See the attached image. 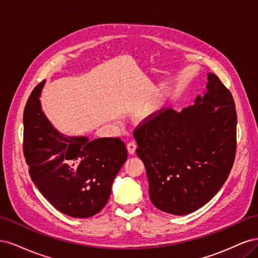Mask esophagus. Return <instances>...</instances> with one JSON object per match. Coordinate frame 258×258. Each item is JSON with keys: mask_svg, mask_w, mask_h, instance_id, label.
Instances as JSON below:
<instances>
[{"mask_svg": "<svg viewBox=\"0 0 258 258\" xmlns=\"http://www.w3.org/2000/svg\"><path fill=\"white\" fill-rule=\"evenodd\" d=\"M136 148H137V143L135 141H130L127 143V150L130 154H134L136 152Z\"/></svg>", "mask_w": 258, "mask_h": 258, "instance_id": "34e87169", "label": "esophagus"}]
</instances>
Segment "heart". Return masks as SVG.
Instances as JSON below:
<instances>
[{"mask_svg": "<svg viewBox=\"0 0 258 258\" xmlns=\"http://www.w3.org/2000/svg\"><path fill=\"white\" fill-rule=\"evenodd\" d=\"M150 112H151V110H150V108H147V110L145 111V113H146V114H150Z\"/></svg>", "mask_w": 258, "mask_h": 258, "instance_id": "1", "label": "heart"}]
</instances>
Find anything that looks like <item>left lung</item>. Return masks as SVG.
I'll return each mask as SVG.
<instances>
[{
  "mask_svg": "<svg viewBox=\"0 0 258 258\" xmlns=\"http://www.w3.org/2000/svg\"><path fill=\"white\" fill-rule=\"evenodd\" d=\"M207 93L175 112L162 108L134 131L153 205L185 215L204 207L227 179L237 151V112L231 92L208 74Z\"/></svg>",
  "mask_w": 258,
  "mask_h": 258,
  "instance_id": "8db88e82",
  "label": "left lung"
}]
</instances>
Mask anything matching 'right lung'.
Returning <instances> with one entry per match:
<instances>
[{
	"label": "right lung",
	"mask_w": 258,
	"mask_h": 258,
	"mask_svg": "<svg viewBox=\"0 0 258 258\" xmlns=\"http://www.w3.org/2000/svg\"><path fill=\"white\" fill-rule=\"evenodd\" d=\"M44 81L31 92L23 112V155L43 196L61 213L90 217L104 208L114 177L127 160L119 138H64L41 110Z\"/></svg>",
	"instance_id": "1"
}]
</instances>
